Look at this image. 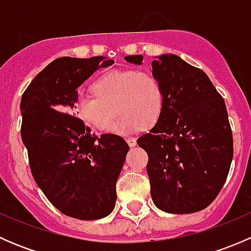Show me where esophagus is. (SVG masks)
Here are the masks:
<instances>
[{
    "label": "esophagus",
    "mask_w": 251,
    "mask_h": 251,
    "mask_svg": "<svg viewBox=\"0 0 251 251\" xmlns=\"http://www.w3.org/2000/svg\"><path fill=\"white\" fill-rule=\"evenodd\" d=\"M126 142H127V144L130 147H135L136 143H137V142H136V138H133V137L126 138Z\"/></svg>",
    "instance_id": "1"
}]
</instances>
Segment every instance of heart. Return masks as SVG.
<instances>
[{"label":"heart","mask_w":251,"mask_h":251,"mask_svg":"<svg viewBox=\"0 0 251 251\" xmlns=\"http://www.w3.org/2000/svg\"><path fill=\"white\" fill-rule=\"evenodd\" d=\"M95 96L81 95L74 110L83 123L96 130L107 132L114 126L116 133H132L151 128L165 110L166 98L160 80L149 72L110 70L92 83Z\"/></svg>","instance_id":"b5f03b06"}]
</instances>
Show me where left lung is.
<instances>
[{"label":"left lung","mask_w":251,"mask_h":251,"mask_svg":"<svg viewBox=\"0 0 251 251\" xmlns=\"http://www.w3.org/2000/svg\"><path fill=\"white\" fill-rule=\"evenodd\" d=\"M125 59L140 65L143 55ZM151 69L166 98L160 120L137 140L148 154L151 199L171 214L201 211L224 187L233 158L226 104L203 70L178 55H159Z\"/></svg>","instance_id":"8db88e82"}]
</instances>
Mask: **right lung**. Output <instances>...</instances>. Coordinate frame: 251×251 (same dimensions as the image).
Instances as JSON below:
<instances>
[{
    "mask_svg": "<svg viewBox=\"0 0 251 251\" xmlns=\"http://www.w3.org/2000/svg\"><path fill=\"white\" fill-rule=\"evenodd\" d=\"M113 63L102 55L57 58L22 96L20 132L32 177L48 201L74 219L98 220L113 211L115 184L130 149L118 135H92L75 116L77 88Z\"/></svg>",
    "mask_w": 251,
    "mask_h": 251,
    "instance_id": "right-lung-1",
    "label": "right lung"
}]
</instances>
